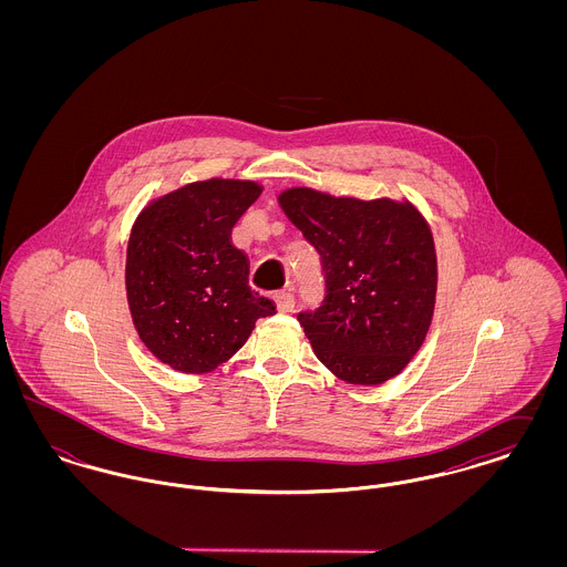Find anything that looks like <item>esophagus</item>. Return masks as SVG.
Here are the masks:
<instances>
[{"label":"esophagus","mask_w":567,"mask_h":567,"mask_svg":"<svg viewBox=\"0 0 567 567\" xmlns=\"http://www.w3.org/2000/svg\"><path fill=\"white\" fill-rule=\"evenodd\" d=\"M276 308L280 310V312H291L293 308H296V296L291 293V289H287V291H278L276 296Z\"/></svg>","instance_id":"esophagus-1"}]
</instances>
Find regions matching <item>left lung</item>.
Wrapping results in <instances>:
<instances>
[{
    "mask_svg": "<svg viewBox=\"0 0 567 567\" xmlns=\"http://www.w3.org/2000/svg\"><path fill=\"white\" fill-rule=\"evenodd\" d=\"M280 208L321 255L324 299L299 312L312 351L351 384L398 377L432 324L437 261L425 216L408 199H357L293 187Z\"/></svg>",
    "mask_w": 567,
    "mask_h": 567,
    "instance_id": "obj_1",
    "label": "left lung"
}]
</instances>
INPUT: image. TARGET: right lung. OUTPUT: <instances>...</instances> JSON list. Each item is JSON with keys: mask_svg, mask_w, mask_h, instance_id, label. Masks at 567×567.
Listing matches in <instances>:
<instances>
[{"mask_svg": "<svg viewBox=\"0 0 567 567\" xmlns=\"http://www.w3.org/2000/svg\"><path fill=\"white\" fill-rule=\"evenodd\" d=\"M252 181L210 178L151 202L132 227L125 287L135 331L162 363L206 374L240 351L274 301L248 285L231 229L261 195Z\"/></svg>", "mask_w": 567, "mask_h": 567, "instance_id": "right-lung-1", "label": "right lung"}]
</instances>
